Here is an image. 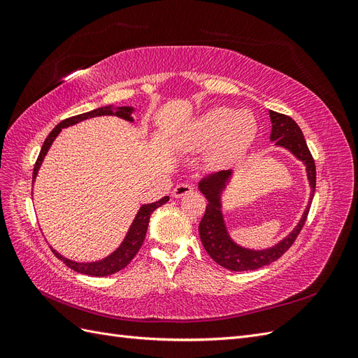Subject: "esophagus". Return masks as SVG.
<instances>
[{"mask_svg": "<svg viewBox=\"0 0 358 358\" xmlns=\"http://www.w3.org/2000/svg\"><path fill=\"white\" fill-rule=\"evenodd\" d=\"M191 192H192L191 185H188V183H179V185H176L175 189H173V197L180 199L182 196H187V194H191Z\"/></svg>", "mask_w": 358, "mask_h": 358, "instance_id": "1", "label": "esophagus"}]
</instances>
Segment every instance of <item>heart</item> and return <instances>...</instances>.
Returning a JSON list of instances; mask_svg holds the SVG:
<instances>
[{
    "instance_id": "heart-1",
    "label": "heart",
    "mask_w": 358,
    "mask_h": 358,
    "mask_svg": "<svg viewBox=\"0 0 358 358\" xmlns=\"http://www.w3.org/2000/svg\"><path fill=\"white\" fill-rule=\"evenodd\" d=\"M255 134L257 121L252 113L215 107L192 119L182 129L179 146L185 152H197L212 146L210 161L215 164H225L245 152Z\"/></svg>"
}]
</instances>
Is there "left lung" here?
Returning <instances> with one entry per match:
<instances>
[{
  "label": "left lung",
  "instance_id": "1",
  "mask_svg": "<svg viewBox=\"0 0 358 358\" xmlns=\"http://www.w3.org/2000/svg\"><path fill=\"white\" fill-rule=\"evenodd\" d=\"M268 116L270 122H272L270 140L275 142L276 146L287 149L288 152H291L299 161L305 164L310 187V197L299 224L292 229V231L288 236L284 237L282 241L266 249H249L237 245L231 239L229 230H227L222 215L221 196L227 185H229L230 179L233 178V170H222L203 178L199 182V189L201 191V194H204V197L208 199V206H206L204 216L199 225L200 239L206 252L210 255L213 262H216L225 268L233 270V272H245V270H255L259 267H264L268 266L270 263L276 262L280 255H284L288 251V248L294 243L296 237L303 229V225H305L313 192H315V161H313L309 152L306 140L303 137L300 127L287 115L268 110Z\"/></svg>",
  "mask_w": 358,
  "mask_h": 358
}]
</instances>
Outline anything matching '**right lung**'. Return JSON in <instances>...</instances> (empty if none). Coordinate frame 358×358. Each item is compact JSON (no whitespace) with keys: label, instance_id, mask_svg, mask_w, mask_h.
<instances>
[{"label":"right lung","instance_id":"1","mask_svg":"<svg viewBox=\"0 0 358 358\" xmlns=\"http://www.w3.org/2000/svg\"><path fill=\"white\" fill-rule=\"evenodd\" d=\"M133 112H134V107H129V106H122V107L106 106V107H99V109L91 110V112H86V113H82V115H78V116H71V117L64 119V121H61L55 128L52 129L50 134L46 137L45 143H43V146H41V150H40L38 158L36 161V166H34V171H32V183H34V180L38 175V169L41 166L43 159H45L48 150L50 149L53 140L58 137V134L61 133L62 128H67L70 125L82 122V121H85V119L95 117V116H104V115H115L117 117L125 119V121H128V122H133L134 121L133 116H131ZM167 201H169V197L166 196V197H162L161 200H158L155 203L143 204L142 208L138 209L133 224L129 225L128 233L125 236V239L122 241V243L119 245L110 255H107L103 259H99V262L78 263V262H73V259L62 257L59 252L55 251V249H52V252L55 254L57 258H59L61 262H64V264L69 266L70 268H73L74 272H78V273H83V275H88V276H109V275H113V273L119 272V270H122L124 267H127V264L136 257L140 246H142V243L145 241L150 215H152V212L155 209H158L159 206H162Z\"/></svg>","mask_w":358,"mask_h":358}]
</instances>
